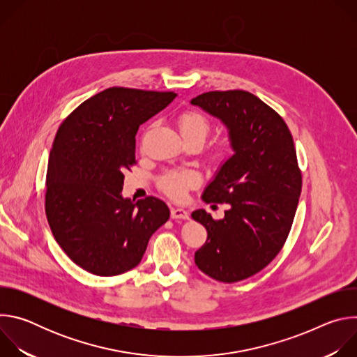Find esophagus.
Returning <instances> with one entry per match:
<instances>
[{
	"mask_svg": "<svg viewBox=\"0 0 357 357\" xmlns=\"http://www.w3.org/2000/svg\"><path fill=\"white\" fill-rule=\"evenodd\" d=\"M171 218L172 219H189V213L183 208H171Z\"/></svg>",
	"mask_w": 357,
	"mask_h": 357,
	"instance_id": "esophagus-1",
	"label": "esophagus"
}]
</instances>
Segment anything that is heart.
<instances>
[{"mask_svg": "<svg viewBox=\"0 0 357 357\" xmlns=\"http://www.w3.org/2000/svg\"><path fill=\"white\" fill-rule=\"evenodd\" d=\"M178 128L183 137V139L188 138H200L205 141L206 135L209 134L211 124L209 121L193 112H186L179 116L178 119ZM218 158H225L226 151L220 149L218 154ZM196 175L193 172H171L167 174L161 181L162 190L169 195L174 199H182L186 193V189L189 186H193L196 183Z\"/></svg>", "mask_w": 357, "mask_h": 357, "instance_id": "b5f03b06", "label": "heart"}]
</instances>
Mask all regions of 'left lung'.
Listing matches in <instances>:
<instances>
[{
    "instance_id": "8db88e82",
    "label": "left lung",
    "mask_w": 357,
    "mask_h": 357,
    "mask_svg": "<svg viewBox=\"0 0 357 357\" xmlns=\"http://www.w3.org/2000/svg\"><path fill=\"white\" fill-rule=\"evenodd\" d=\"M190 105L226 127L233 151L202 193L205 202L227 203L225 218L192 212L208 230L195 263L218 281L237 282L267 267L291 230L302 188L294 139L284 120L248 91L203 93Z\"/></svg>"
}]
</instances>
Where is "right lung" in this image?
Wrapping results in <instances>:
<instances>
[{
  "instance_id": "right-lung-1",
  "label": "right lung",
  "mask_w": 357,
  "mask_h": 357,
  "mask_svg": "<svg viewBox=\"0 0 357 357\" xmlns=\"http://www.w3.org/2000/svg\"><path fill=\"white\" fill-rule=\"evenodd\" d=\"M172 91L110 87L82 103L59 127L46 172V218L55 240L83 270L119 275L137 267L168 219L158 197L123 196L135 164V134L164 110Z\"/></svg>"
}]
</instances>
